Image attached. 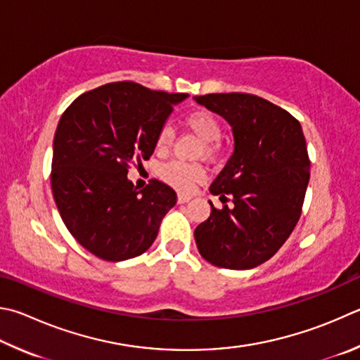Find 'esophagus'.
Wrapping results in <instances>:
<instances>
[{"instance_id":"1","label":"esophagus","mask_w":360,"mask_h":360,"mask_svg":"<svg viewBox=\"0 0 360 360\" xmlns=\"http://www.w3.org/2000/svg\"><path fill=\"white\" fill-rule=\"evenodd\" d=\"M191 200H192V195H187V193L178 195V202H181V205H184V202H188Z\"/></svg>"}]
</instances>
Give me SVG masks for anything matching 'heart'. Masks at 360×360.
<instances>
[{"label":"heart","instance_id":"heart-1","mask_svg":"<svg viewBox=\"0 0 360 360\" xmlns=\"http://www.w3.org/2000/svg\"><path fill=\"white\" fill-rule=\"evenodd\" d=\"M186 126L192 130V132L198 136V139L205 143V153L207 155H212L217 149V143L221 136V127L217 117L212 113L200 110V112H193L184 120ZM174 132L169 126H163L159 130L158 140H155V146L159 151L165 153L173 145ZM162 179H165L169 186H173L178 191H191V188L205 178V172L200 165L195 163H186V162H169L165 163L160 168Z\"/></svg>","mask_w":360,"mask_h":360}]
</instances>
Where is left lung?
<instances>
[{
	"instance_id": "left-lung-1",
	"label": "left lung",
	"mask_w": 360,
	"mask_h": 360,
	"mask_svg": "<svg viewBox=\"0 0 360 360\" xmlns=\"http://www.w3.org/2000/svg\"><path fill=\"white\" fill-rule=\"evenodd\" d=\"M230 124L233 154L209 187L233 206L215 209L195 228L202 258L225 269H252L277 253L302 211L310 179L305 136L296 117L258 96H195Z\"/></svg>"
}]
</instances>
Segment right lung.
Listing matches in <instances>:
<instances>
[{
	"label": "right lung",
	"instance_id": "obj_1",
	"mask_svg": "<svg viewBox=\"0 0 360 360\" xmlns=\"http://www.w3.org/2000/svg\"><path fill=\"white\" fill-rule=\"evenodd\" d=\"M187 97L116 82L78 96L63 113L51 192L69 233L96 257H139L158 238L176 192L158 179L139 191L127 168L151 158L159 130Z\"/></svg>",
	"mask_w": 360,
	"mask_h": 360
}]
</instances>
